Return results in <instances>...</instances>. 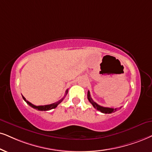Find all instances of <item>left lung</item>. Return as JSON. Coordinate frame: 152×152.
Returning a JSON list of instances; mask_svg holds the SVG:
<instances>
[{
    "instance_id": "obj_1",
    "label": "left lung",
    "mask_w": 152,
    "mask_h": 152,
    "mask_svg": "<svg viewBox=\"0 0 152 152\" xmlns=\"http://www.w3.org/2000/svg\"><path fill=\"white\" fill-rule=\"evenodd\" d=\"M88 100H89L90 102L93 104L94 108L97 109V110L99 111L102 113H104V114H111V113L115 112V111H117V109L109 108V107H104L100 106V105L97 104V103L95 102L93 100V99H92L91 97H90V94L89 90L88 91Z\"/></svg>"
}]
</instances>
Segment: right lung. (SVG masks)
I'll use <instances>...</instances> for the list:
<instances>
[{"instance_id":"obj_1","label":"right lung","mask_w":152,"mask_h":152,"mask_svg":"<svg viewBox=\"0 0 152 152\" xmlns=\"http://www.w3.org/2000/svg\"><path fill=\"white\" fill-rule=\"evenodd\" d=\"M68 93V90H66V93H65V95H66V94ZM22 97L23 99H24V100L26 102V103L28 104V105H29L30 107H31L32 108L34 109H38V110L39 111H48V110H50V109H55L56 108V107H57V105L59 104V103H61L62 102L63 99H64V97H63L62 99H61L60 100H59L58 102H55L53 104H48V105H43V106H36V105H34L33 104H31V102H29L27 101L26 99V98L24 97V96L22 95Z\"/></svg>"}]
</instances>
